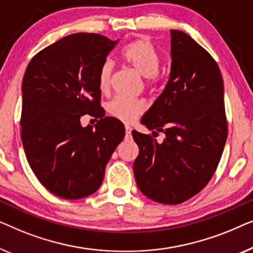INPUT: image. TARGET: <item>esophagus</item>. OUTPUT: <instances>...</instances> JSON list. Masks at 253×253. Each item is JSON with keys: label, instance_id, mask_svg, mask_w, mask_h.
<instances>
[{"label": "esophagus", "instance_id": "1", "mask_svg": "<svg viewBox=\"0 0 253 253\" xmlns=\"http://www.w3.org/2000/svg\"><path fill=\"white\" fill-rule=\"evenodd\" d=\"M125 131H126V137H127V138H130V136H131V134H130L131 128H130L129 126H126V127H125Z\"/></svg>", "mask_w": 253, "mask_h": 253}]
</instances>
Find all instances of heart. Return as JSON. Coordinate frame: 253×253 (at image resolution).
I'll return each mask as SVG.
<instances>
[{
	"mask_svg": "<svg viewBox=\"0 0 253 253\" xmlns=\"http://www.w3.org/2000/svg\"><path fill=\"white\" fill-rule=\"evenodd\" d=\"M123 63L144 78V84L155 88L159 83V55L147 38H137L128 42L120 52ZM113 65L111 60H105L99 67L97 84L102 92H106L111 83ZM108 112L120 122L130 124L140 117L145 110V104L141 99H127L117 97L109 103Z\"/></svg>",
	"mask_w": 253,
	"mask_h": 253,
	"instance_id": "obj_1",
	"label": "heart"
}]
</instances>
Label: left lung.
<instances>
[{
	"instance_id": "obj_1",
	"label": "left lung",
	"mask_w": 253,
	"mask_h": 253,
	"mask_svg": "<svg viewBox=\"0 0 253 253\" xmlns=\"http://www.w3.org/2000/svg\"><path fill=\"white\" fill-rule=\"evenodd\" d=\"M170 73L165 89L141 123L151 135L131 131L140 149L134 162L138 189L162 204L198 194L214 174L228 134L223 81L213 57L184 32L170 31Z\"/></svg>"
}]
</instances>
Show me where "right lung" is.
Wrapping results in <instances>:
<instances>
[{
  "instance_id": "1",
  "label": "right lung",
  "mask_w": 253,
  "mask_h": 253,
  "mask_svg": "<svg viewBox=\"0 0 253 253\" xmlns=\"http://www.w3.org/2000/svg\"><path fill=\"white\" fill-rule=\"evenodd\" d=\"M117 41L96 33H74L38 52L23 79L21 142L42 186L56 196L94 194L108 162L125 136L123 123L104 117L97 78ZM84 114L100 120L81 126Z\"/></svg>"
}]
</instances>
